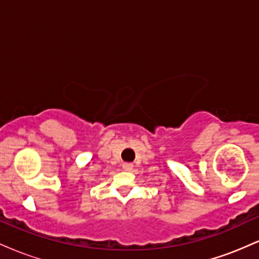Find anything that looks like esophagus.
I'll return each instance as SVG.
<instances>
[{
  "instance_id": "1",
  "label": "esophagus",
  "mask_w": 259,
  "mask_h": 259,
  "mask_svg": "<svg viewBox=\"0 0 259 259\" xmlns=\"http://www.w3.org/2000/svg\"><path fill=\"white\" fill-rule=\"evenodd\" d=\"M123 168L125 169V170H132V169H133V164H132V163H124Z\"/></svg>"
}]
</instances>
